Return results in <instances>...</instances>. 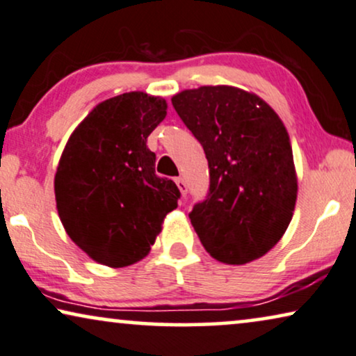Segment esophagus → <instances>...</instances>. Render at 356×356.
<instances>
[{
	"label": "esophagus",
	"mask_w": 356,
	"mask_h": 356,
	"mask_svg": "<svg viewBox=\"0 0 356 356\" xmlns=\"http://www.w3.org/2000/svg\"><path fill=\"white\" fill-rule=\"evenodd\" d=\"M176 184H177V187H179V190H180V193L184 195H187V184H185V180L182 179V177H177L176 179Z\"/></svg>",
	"instance_id": "1"
}]
</instances>
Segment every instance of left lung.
<instances>
[{
  "label": "left lung",
  "instance_id": "left-lung-1",
  "mask_svg": "<svg viewBox=\"0 0 356 356\" xmlns=\"http://www.w3.org/2000/svg\"><path fill=\"white\" fill-rule=\"evenodd\" d=\"M171 102L208 159V197L190 213L200 242L226 264L264 257L282 238L297 202L284 122L258 95L230 85L184 90Z\"/></svg>",
  "mask_w": 356,
  "mask_h": 356
}]
</instances>
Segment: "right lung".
<instances>
[{
    "label": "right lung",
    "mask_w": 356,
    "mask_h": 356,
    "mask_svg": "<svg viewBox=\"0 0 356 356\" xmlns=\"http://www.w3.org/2000/svg\"><path fill=\"white\" fill-rule=\"evenodd\" d=\"M161 97L104 99L69 137L54 176L59 219L93 261L124 268L145 258L180 192L154 174L148 135L166 118Z\"/></svg>",
    "instance_id": "add662e5"
}]
</instances>
